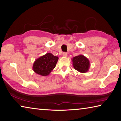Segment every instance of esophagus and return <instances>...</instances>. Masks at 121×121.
Listing matches in <instances>:
<instances>
[{"label":"esophagus","instance_id":"obj_1","mask_svg":"<svg viewBox=\"0 0 121 121\" xmlns=\"http://www.w3.org/2000/svg\"><path fill=\"white\" fill-rule=\"evenodd\" d=\"M62 56H64V57H67V53H65V52H63V54H62Z\"/></svg>","mask_w":121,"mask_h":121}]
</instances>
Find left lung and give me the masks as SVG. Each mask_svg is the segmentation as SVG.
Segmentation results:
<instances>
[{"mask_svg": "<svg viewBox=\"0 0 121 121\" xmlns=\"http://www.w3.org/2000/svg\"><path fill=\"white\" fill-rule=\"evenodd\" d=\"M71 60L73 61V68L78 71L85 73L89 71L90 62L86 57L83 55H79L73 57Z\"/></svg>", "mask_w": 121, "mask_h": 121, "instance_id": "obj_1", "label": "left lung"}]
</instances>
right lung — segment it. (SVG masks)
Segmentation results:
<instances>
[{"instance_id": "add662e5", "label": "right lung", "mask_w": 121, "mask_h": 121, "mask_svg": "<svg viewBox=\"0 0 121 121\" xmlns=\"http://www.w3.org/2000/svg\"><path fill=\"white\" fill-rule=\"evenodd\" d=\"M59 58L52 53H46L37 59L32 66V69L37 74L43 76H48L56 66Z\"/></svg>"}]
</instances>
